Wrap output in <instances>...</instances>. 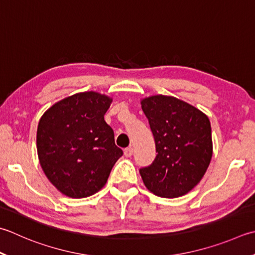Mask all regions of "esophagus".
Returning a JSON list of instances; mask_svg holds the SVG:
<instances>
[{"label": "esophagus", "instance_id": "34e87169", "mask_svg": "<svg viewBox=\"0 0 255 255\" xmlns=\"http://www.w3.org/2000/svg\"><path fill=\"white\" fill-rule=\"evenodd\" d=\"M132 152H133V149L131 147H128L124 150V153H125V156H126V157H131Z\"/></svg>", "mask_w": 255, "mask_h": 255}]
</instances>
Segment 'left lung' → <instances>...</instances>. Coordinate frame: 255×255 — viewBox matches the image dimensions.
Here are the masks:
<instances>
[{"instance_id": "left-lung-1", "label": "left lung", "mask_w": 255, "mask_h": 255, "mask_svg": "<svg viewBox=\"0 0 255 255\" xmlns=\"http://www.w3.org/2000/svg\"><path fill=\"white\" fill-rule=\"evenodd\" d=\"M156 143L151 164L139 169L144 186L161 198H178L200 182L212 157L211 125L196 107L171 96L141 101Z\"/></svg>"}]
</instances>
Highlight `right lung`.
<instances>
[{
	"mask_svg": "<svg viewBox=\"0 0 255 255\" xmlns=\"http://www.w3.org/2000/svg\"><path fill=\"white\" fill-rule=\"evenodd\" d=\"M111 103L95 92L75 94L53 105L38 123L39 163L65 196L86 198L101 190L123 156L104 119Z\"/></svg>",
	"mask_w": 255,
	"mask_h": 255,
	"instance_id": "1",
	"label": "right lung"
}]
</instances>
